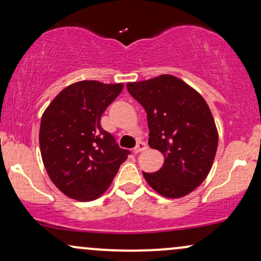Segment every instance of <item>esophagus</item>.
I'll return each mask as SVG.
<instances>
[{"mask_svg":"<svg viewBox=\"0 0 261 261\" xmlns=\"http://www.w3.org/2000/svg\"><path fill=\"white\" fill-rule=\"evenodd\" d=\"M147 148H148L147 143L142 142V141H140V142L136 145V147L134 148V152H135V153H140V152L146 151V149H147Z\"/></svg>","mask_w":261,"mask_h":261,"instance_id":"34e87169","label":"esophagus"}]
</instances>
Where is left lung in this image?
<instances>
[{
    "instance_id": "8db88e82",
    "label": "left lung",
    "mask_w": 261,
    "mask_h": 261,
    "mask_svg": "<svg viewBox=\"0 0 261 261\" xmlns=\"http://www.w3.org/2000/svg\"><path fill=\"white\" fill-rule=\"evenodd\" d=\"M147 114L149 147L166 157L163 167L143 176L157 193L181 197L207 176L218 145L211 110L201 95L170 74L127 83Z\"/></svg>"
}]
</instances>
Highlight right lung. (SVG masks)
<instances>
[{
  "mask_svg": "<svg viewBox=\"0 0 261 261\" xmlns=\"http://www.w3.org/2000/svg\"><path fill=\"white\" fill-rule=\"evenodd\" d=\"M122 87L81 81L60 92L43 114L39 143L45 169L68 197H99L131 153L100 125Z\"/></svg>",
  "mask_w": 261,
  "mask_h": 261,
  "instance_id": "add662e5",
  "label": "right lung"
}]
</instances>
